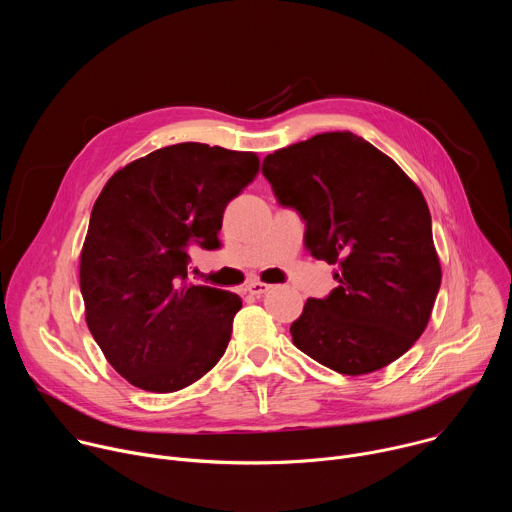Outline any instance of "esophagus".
Masks as SVG:
<instances>
[{
    "label": "esophagus",
    "mask_w": 512,
    "mask_h": 512,
    "mask_svg": "<svg viewBox=\"0 0 512 512\" xmlns=\"http://www.w3.org/2000/svg\"><path fill=\"white\" fill-rule=\"evenodd\" d=\"M269 287H271L269 283L259 281V279H253V281H249V283H247V291H249L251 296H261V294H265V291H267Z\"/></svg>",
    "instance_id": "34e87169"
}]
</instances>
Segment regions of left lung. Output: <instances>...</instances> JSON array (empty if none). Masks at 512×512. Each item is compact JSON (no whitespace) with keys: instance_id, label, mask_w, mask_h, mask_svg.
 Segmentation results:
<instances>
[{"instance_id":"obj_1","label":"left lung","mask_w":512,"mask_h":512,"mask_svg":"<svg viewBox=\"0 0 512 512\" xmlns=\"http://www.w3.org/2000/svg\"><path fill=\"white\" fill-rule=\"evenodd\" d=\"M277 200L300 210L306 247L338 265V287L308 298L294 344L340 375L375 373L423 334L442 265L417 184L350 131L318 133L263 160Z\"/></svg>"}]
</instances>
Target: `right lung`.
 Returning <instances> with one entry per match:
<instances>
[{
    "instance_id": "1",
    "label": "right lung",
    "mask_w": 512,
    "mask_h": 512,
    "mask_svg": "<svg viewBox=\"0 0 512 512\" xmlns=\"http://www.w3.org/2000/svg\"><path fill=\"white\" fill-rule=\"evenodd\" d=\"M259 174V156L176 143L117 170L101 190L81 251L87 326L133 387L174 393L225 354L237 294L188 283V249L218 247L227 204Z\"/></svg>"
}]
</instances>
